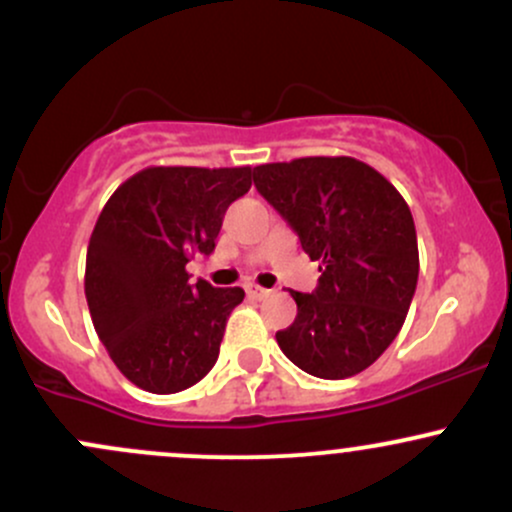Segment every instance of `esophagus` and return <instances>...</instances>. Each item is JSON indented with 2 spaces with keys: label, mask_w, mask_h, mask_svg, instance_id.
<instances>
[{
  "label": "esophagus",
  "mask_w": 512,
  "mask_h": 512,
  "mask_svg": "<svg viewBox=\"0 0 512 512\" xmlns=\"http://www.w3.org/2000/svg\"><path fill=\"white\" fill-rule=\"evenodd\" d=\"M245 293H248L250 298H255V301H262V298H267L272 291L262 289V286H257V284H248L245 286Z\"/></svg>",
  "instance_id": "34e87169"
}]
</instances>
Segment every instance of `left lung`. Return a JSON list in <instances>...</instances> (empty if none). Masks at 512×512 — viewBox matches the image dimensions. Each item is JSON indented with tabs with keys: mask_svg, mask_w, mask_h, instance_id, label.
<instances>
[{
	"mask_svg": "<svg viewBox=\"0 0 512 512\" xmlns=\"http://www.w3.org/2000/svg\"><path fill=\"white\" fill-rule=\"evenodd\" d=\"M255 187L322 264L313 293L276 332L291 363L315 378L366 370L404 325L419 279L411 211L385 175L351 156H305L255 168Z\"/></svg>",
	"mask_w": 512,
	"mask_h": 512,
	"instance_id": "8db88e82",
	"label": "left lung"
}]
</instances>
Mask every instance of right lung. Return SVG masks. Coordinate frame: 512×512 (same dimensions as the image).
Wrapping results in <instances>:
<instances>
[{"label": "right lung", "instance_id": "obj_1", "mask_svg": "<svg viewBox=\"0 0 512 512\" xmlns=\"http://www.w3.org/2000/svg\"><path fill=\"white\" fill-rule=\"evenodd\" d=\"M252 175L250 166H151L105 202L88 240L84 291L93 327L129 383L173 395L214 368L245 291L190 284L185 264L214 250L223 214Z\"/></svg>", "mask_w": 512, "mask_h": 512}]
</instances>
